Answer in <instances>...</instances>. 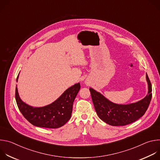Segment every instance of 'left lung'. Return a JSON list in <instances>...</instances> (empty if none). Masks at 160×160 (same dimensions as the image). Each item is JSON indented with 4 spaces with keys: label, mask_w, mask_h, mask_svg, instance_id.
I'll list each match as a JSON object with an SVG mask.
<instances>
[{
    "label": "left lung",
    "mask_w": 160,
    "mask_h": 160,
    "mask_svg": "<svg viewBox=\"0 0 160 160\" xmlns=\"http://www.w3.org/2000/svg\"><path fill=\"white\" fill-rule=\"evenodd\" d=\"M148 94L143 99L127 105L114 104L99 92L90 88V92L98 117L103 122L112 126H124L142 117L147 111L152 98V87L146 73Z\"/></svg>",
    "instance_id": "left-lung-1"
}]
</instances>
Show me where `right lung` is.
Instances as JSON below:
<instances>
[{
  "mask_svg": "<svg viewBox=\"0 0 160 160\" xmlns=\"http://www.w3.org/2000/svg\"><path fill=\"white\" fill-rule=\"evenodd\" d=\"M18 75L16 80H18ZM80 88L79 83L68 88L52 104L42 108H33L22 102L18 95L17 87L15 98L18 107L23 117L37 127L57 128L63 126L72 116L73 104Z\"/></svg>",
  "mask_w": 160,
  "mask_h": 160,
  "instance_id": "right-lung-1",
  "label": "right lung"
}]
</instances>
